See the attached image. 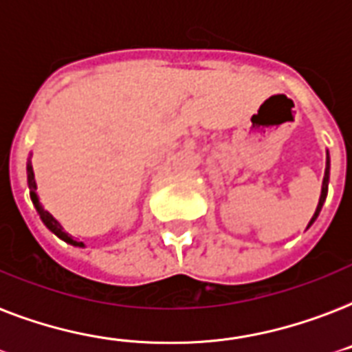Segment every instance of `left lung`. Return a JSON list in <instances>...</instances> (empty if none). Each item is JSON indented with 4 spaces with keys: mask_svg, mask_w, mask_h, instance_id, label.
<instances>
[{
    "mask_svg": "<svg viewBox=\"0 0 352 352\" xmlns=\"http://www.w3.org/2000/svg\"><path fill=\"white\" fill-rule=\"evenodd\" d=\"M329 177H331V158H329V151H327V166H325V177H323V184H321V195H319V203L318 206H316V212H314L312 219H310V223H308V227L318 219L319 212H321V208H323V203H325L327 199V192H329ZM307 227V229H308Z\"/></svg>",
    "mask_w": 352,
    "mask_h": 352,
    "instance_id": "1",
    "label": "left lung"
}]
</instances>
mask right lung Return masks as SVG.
Segmentation results:
<instances>
[{
  "instance_id": "1",
  "label": "right lung",
  "mask_w": 352,
  "mask_h": 352,
  "mask_svg": "<svg viewBox=\"0 0 352 352\" xmlns=\"http://www.w3.org/2000/svg\"><path fill=\"white\" fill-rule=\"evenodd\" d=\"M27 186H29V194H31V201H33L34 208H36V212H38L40 219H42V223L47 227V229L53 232L55 236H58L60 240H64L66 243H69V245H74V248H85V243L82 241H77L74 240L72 236L64 230V227L60 223H58L57 219L51 216L50 212L45 210L44 206H42V203H40L38 195H36V181H34V171H33V164H31V157H29V160H27Z\"/></svg>"
}]
</instances>
